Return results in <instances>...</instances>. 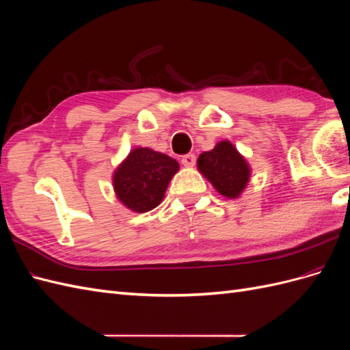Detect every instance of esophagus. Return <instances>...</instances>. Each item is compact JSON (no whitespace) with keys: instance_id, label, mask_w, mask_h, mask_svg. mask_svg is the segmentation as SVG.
Masks as SVG:
<instances>
[{"instance_id":"1","label":"esophagus","mask_w":350,"mask_h":350,"mask_svg":"<svg viewBox=\"0 0 350 350\" xmlns=\"http://www.w3.org/2000/svg\"><path fill=\"white\" fill-rule=\"evenodd\" d=\"M181 162H183V165L187 166V167H193V166L196 165V156L191 154V153H188V154L183 156Z\"/></svg>"}]
</instances>
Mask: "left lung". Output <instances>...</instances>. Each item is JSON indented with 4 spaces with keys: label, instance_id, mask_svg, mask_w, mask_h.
<instances>
[{
    "label": "left lung",
    "instance_id": "obj_1",
    "mask_svg": "<svg viewBox=\"0 0 350 350\" xmlns=\"http://www.w3.org/2000/svg\"><path fill=\"white\" fill-rule=\"evenodd\" d=\"M198 172L226 198H239L251 178V166L229 140H220L213 149L203 152L197 161Z\"/></svg>",
    "mask_w": 350,
    "mask_h": 350
}]
</instances>
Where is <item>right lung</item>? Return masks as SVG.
<instances>
[{
	"mask_svg": "<svg viewBox=\"0 0 350 350\" xmlns=\"http://www.w3.org/2000/svg\"><path fill=\"white\" fill-rule=\"evenodd\" d=\"M178 171L175 159L149 147H135L112 174L115 197L134 213H146L162 203Z\"/></svg>",
	"mask_w": 350,
	"mask_h": 350,
	"instance_id": "1",
	"label": "right lung"
}]
</instances>
